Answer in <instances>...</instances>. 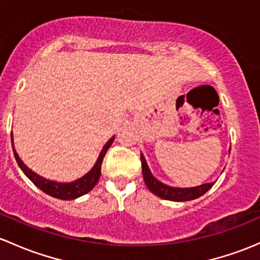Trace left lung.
Returning <instances> with one entry per match:
<instances>
[{"label": "left lung", "instance_id": "8db88e82", "mask_svg": "<svg viewBox=\"0 0 260 260\" xmlns=\"http://www.w3.org/2000/svg\"><path fill=\"white\" fill-rule=\"evenodd\" d=\"M141 162H142V173H143L144 182H146L147 187L151 190L153 194L158 196L159 198L167 199V201H174V202H187L192 201V199L199 198L207 193L210 188L213 187L214 183H206V184L198 185V187L193 188H173L169 185L163 184L159 180H157L152 176L151 171H149L148 166H147L146 159L143 155L141 154Z\"/></svg>", "mask_w": 260, "mask_h": 260}]
</instances>
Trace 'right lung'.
Returning <instances> with one entry per match:
<instances>
[{
	"mask_svg": "<svg viewBox=\"0 0 260 260\" xmlns=\"http://www.w3.org/2000/svg\"><path fill=\"white\" fill-rule=\"evenodd\" d=\"M11 141H12V149H13V154H15L16 160H17L18 166L22 169L24 174L27 176V178H29L32 183H34L36 187L40 188L42 192H45L46 194L54 197V198H58V199H76L78 197L86 194L88 193L89 190H92L94 188V185L97 184L98 179H100L101 176V166H102L103 162V158H105L106 153H107L108 148L111 147V144L113 143L114 137H112L109 141L106 143V146L103 147L102 152H101L100 157H98L97 162L93 166V168L83 176L82 178L75 180V182H71V183H58V182H52V180L45 179L42 177H40L38 174L32 172L31 169L27 168L26 166L23 165V162L20 159L18 154L16 153L15 148H13V139H12V135H11Z\"/></svg>",
	"mask_w": 260,
	"mask_h": 260,
	"instance_id": "add662e5",
	"label": "right lung"
}]
</instances>
